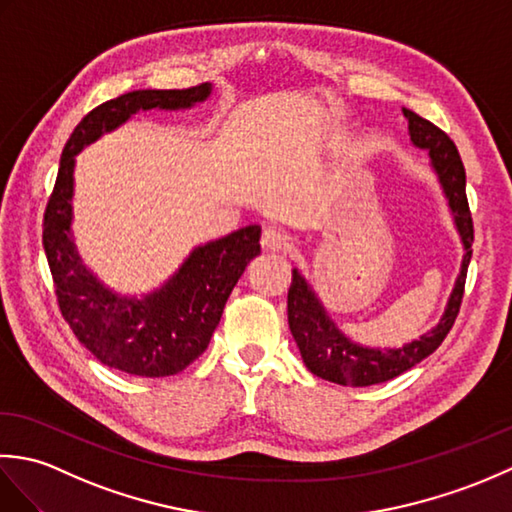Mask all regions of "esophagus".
<instances>
[{"label": "esophagus", "mask_w": 512, "mask_h": 512, "mask_svg": "<svg viewBox=\"0 0 512 512\" xmlns=\"http://www.w3.org/2000/svg\"><path fill=\"white\" fill-rule=\"evenodd\" d=\"M290 246H292L290 235L286 231H281V228H275V226L264 228V233H262V248L264 250H273V253H288Z\"/></svg>", "instance_id": "34e87169"}]
</instances>
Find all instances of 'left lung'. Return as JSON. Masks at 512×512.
I'll use <instances>...</instances> for the list:
<instances>
[{
	"mask_svg": "<svg viewBox=\"0 0 512 512\" xmlns=\"http://www.w3.org/2000/svg\"><path fill=\"white\" fill-rule=\"evenodd\" d=\"M409 121V134L416 147L429 151L431 165L436 169L444 193L449 198V206L455 217V226L462 235L466 255L462 259L460 277L455 281L453 295L449 299L447 312L440 323L429 334L420 336V341H411L398 350H369L352 341L336 330V325L328 319L319 299L306 284L297 270H292V284L288 290V323L295 336L303 363L312 374L336 385L347 387H367L378 385L407 372L427 358L447 339L462 306L466 268H469L473 255V217L466 200V171L462 165L460 151L453 140L442 132L440 127L429 123L427 118L418 116L411 110H402Z\"/></svg>",
	"mask_w": 512,
	"mask_h": 512,
	"instance_id": "8db88e82",
	"label": "left lung"
}]
</instances>
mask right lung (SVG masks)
Wrapping results in <instances>:
<instances>
[{"mask_svg": "<svg viewBox=\"0 0 512 512\" xmlns=\"http://www.w3.org/2000/svg\"><path fill=\"white\" fill-rule=\"evenodd\" d=\"M209 94V83L187 90H136L94 107L63 147L57 182L43 213V250L63 319L103 365L125 374L147 378L178 374L206 350L237 279L250 259L259 255L262 228H239L195 248L154 295L118 297L96 281L74 250L70 237L74 156L138 110H180Z\"/></svg>", "mask_w": 512, "mask_h": 512, "instance_id": "add662e5", "label": "right lung"}]
</instances>
